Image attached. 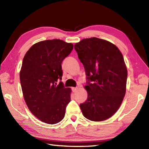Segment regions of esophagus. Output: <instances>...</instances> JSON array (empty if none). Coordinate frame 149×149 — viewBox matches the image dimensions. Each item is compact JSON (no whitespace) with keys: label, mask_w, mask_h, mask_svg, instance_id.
Returning a JSON list of instances; mask_svg holds the SVG:
<instances>
[{"label":"esophagus","mask_w":149,"mask_h":149,"mask_svg":"<svg viewBox=\"0 0 149 149\" xmlns=\"http://www.w3.org/2000/svg\"><path fill=\"white\" fill-rule=\"evenodd\" d=\"M72 91H73L74 93H75V92H76V91L77 90V88H72Z\"/></svg>","instance_id":"esophagus-1"}]
</instances>
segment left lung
<instances>
[{
	"mask_svg": "<svg viewBox=\"0 0 149 149\" xmlns=\"http://www.w3.org/2000/svg\"><path fill=\"white\" fill-rule=\"evenodd\" d=\"M74 48L87 80L88 98L79 105L82 114L93 121L109 119L126 93L127 72L123 54L114 44L96 37L83 39Z\"/></svg>",
	"mask_w": 149,
	"mask_h": 149,
	"instance_id": "obj_1",
	"label": "left lung"
}]
</instances>
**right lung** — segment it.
I'll return each mask as SVG.
<instances>
[{"instance_id": "add662e5", "label": "right lung", "mask_w": 149, "mask_h": 149, "mask_svg": "<svg viewBox=\"0 0 149 149\" xmlns=\"http://www.w3.org/2000/svg\"><path fill=\"white\" fill-rule=\"evenodd\" d=\"M73 44L46 40L31 47L23 58L19 77L23 97L30 112L41 121L56 124L63 119L71 89L61 81V63Z\"/></svg>"}]
</instances>
